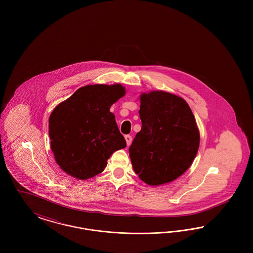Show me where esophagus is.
Instances as JSON below:
<instances>
[{
  "label": "esophagus",
  "mask_w": 253,
  "mask_h": 253,
  "mask_svg": "<svg viewBox=\"0 0 253 253\" xmlns=\"http://www.w3.org/2000/svg\"><path fill=\"white\" fill-rule=\"evenodd\" d=\"M125 140H126L127 146H130L131 143H132V136L130 134H126L125 135Z\"/></svg>",
  "instance_id": "obj_1"
}]
</instances>
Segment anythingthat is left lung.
<instances>
[{
	"mask_svg": "<svg viewBox=\"0 0 253 253\" xmlns=\"http://www.w3.org/2000/svg\"><path fill=\"white\" fill-rule=\"evenodd\" d=\"M140 132L129 148L134 172L151 186L182 175L196 157L200 134L193 112L180 97L163 91L140 96Z\"/></svg>",
	"mask_w": 253,
	"mask_h": 253,
	"instance_id": "1",
	"label": "left lung"
}]
</instances>
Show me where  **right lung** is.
<instances>
[{
  "instance_id": "1",
  "label": "right lung",
  "mask_w": 253,
  "mask_h": 253,
  "mask_svg": "<svg viewBox=\"0 0 253 253\" xmlns=\"http://www.w3.org/2000/svg\"><path fill=\"white\" fill-rule=\"evenodd\" d=\"M125 95L122 85H86L53 110L49 118L51 150L60 168L85 180L102 172L111 155L126 141L110 112Z\"/></svg>"
}]
</instances>
